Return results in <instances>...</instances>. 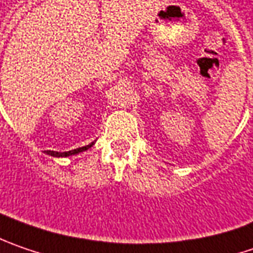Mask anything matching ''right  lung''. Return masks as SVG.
Returning a JSON list of instances; mask_svg holds the SVG:
<instances>
[{"label":"right lung","instance_id":"obj_1","mask_svg":"<svg viewBox=\"0 0 253 253\" xmlns=\"http://www.w3.org/2000/svg\"><path fill=\"white\" fill-rule=\"evenodd\" d=\"M92 146H93V143H90V144H87V146H84V147L76 148V150L65 151V153H58V151H50V150H48V151H46V154H49V156H53V157H68V156H72V154H78V153H81V151H84V150L90 148Z\"/></svg>","mask_w":253,"mask_h":253}]
</instances>
